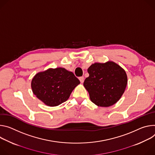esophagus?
Returning a JSON list of instances; mask_svg holds the SVG:
<instances>
[{
	"label": "esophagus",
	"mask_w": 155,
	"mask_h": 155,
	"mask_svg": "<svg viewBox=\"0 0 155 155\" xmlns=\"http://www.w3.org/2000/svg\"><path fill=\"white\" fill-rule=\"evenodd\" d=\"M79 81H80V82H81V83H83L84 81V78L83 76L79 77Z\"/></svg>",
	"instance_id": "esophagus-1"
}]
</instances>
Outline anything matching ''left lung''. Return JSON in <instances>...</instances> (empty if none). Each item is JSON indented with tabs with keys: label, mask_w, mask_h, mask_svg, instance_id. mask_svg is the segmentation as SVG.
<instances>
[{
	"label": "left lung",
	"mask_w": 155,
	"mask_h": 155,
	"mask_svg": "<svg viewBox=\"0 0 155 155\" xmlns=\"http://www.w3.org/2000/svg\"><path fill=\"white\" fill-rule=\"evenodd\" d=\"M89 76L84 86L91 100L98 107H108L115 104L124 94L127 84L126 71L113 61L95 63L87 70Z\"/></svg>",
	"instance_id": "obj_1"
}]
</instances>
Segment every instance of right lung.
Instances as JSON below:
<instances>
[{"label":"right lung","instance_id":"obj_1","mask_svg":"<svg viewBox=\"0 0 155 155\" xmlns=\"http://www.w3.org/2000/svg\"><path fill=\"white\" fill-rule=\"evenodd\" d=\"M79 84L74 74L66 69L49 68L34 76L31 88L34 94L46 105L56 107L66 101Z\"/></svg>","mask_w":155,"mask_h":155}]
</instances>
